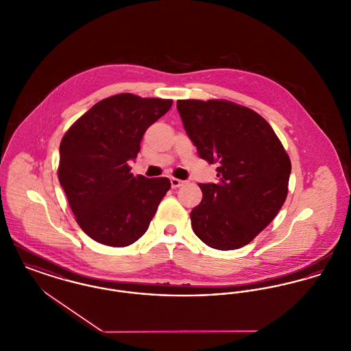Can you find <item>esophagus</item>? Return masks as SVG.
Instances as JSON below:
<instances>
[{
	"instance_id": "34e87169",
	"label": "esophagus",
	"mask_w": 351,
	"mask_h": 351,
	"mask_svg": "<svg viewBox=\"0 0 351 351\" xmlns=\"http://www.w3.org/2000/svg\"><path fill=\"white\" fill-rule=\"evenodd\" d=\"M184 182L180 180V179H176V178H171V186L172 188H178V186H183Z\"/></svg>"
}]
</instances>
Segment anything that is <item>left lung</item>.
<instances>
[{"mask_svg": "<svg viewBox=\"0 0 351 351\" xmlns=\"http://www.w3.org/2000/svg\"><path fill=\"white\" fill-rule=\"evenodd\" d=\"M186 135L199 156L217 163V183L199 184L191 212L195 234L220 250L249 244L284 206L291 165L270 124L228 101H178Z\"/></svg>", "mask_w": 351, "mask_h": 351, "instance_id": "left-lung-1", "label": "left lung"}]
</instances>
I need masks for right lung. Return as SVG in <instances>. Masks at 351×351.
Returning a JSON list of instances; mask_svg holds the SVG:
<instances>
[{"mask_svg":"<svg viewBox=\"0 0 351 351\" xmlns=\"http://www.w3.org/2000/svg\"><path fill=\"white\" fill-rule=\"evenodd\" d=\"M171 99L118 94L94 104L64 134L58 179L83 232L108 247H127L148 229L171 182L134 176L128 160Z\"/></svg>","mask_w":351,"mask_h":351,"instance_id":"right-lung-1","label":"right lung"}]
</instances>
